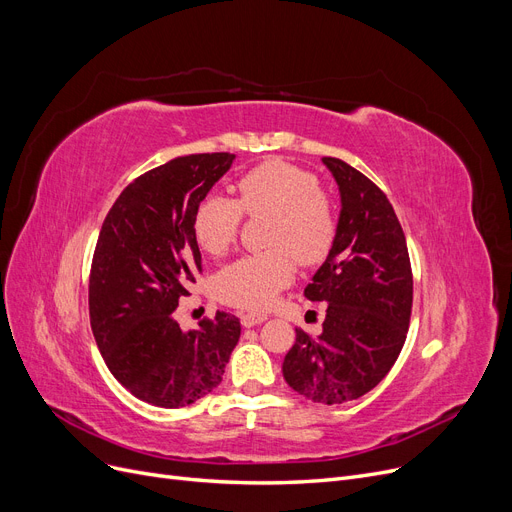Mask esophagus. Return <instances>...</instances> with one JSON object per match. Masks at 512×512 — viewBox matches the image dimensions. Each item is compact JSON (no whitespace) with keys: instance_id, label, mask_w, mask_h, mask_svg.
Returning <instances> with one entry per match:
<instances>
[{"instance_id":"esophagus-1","label":"esophagus","mask_w":512,"mask_h":512,"mask_svg":"<svg viewBox=\"0 0 512 512\" xmlns=\"http://www.w3.org/2000/svg\"><path fill=\"white\" fill-rule=\"evenodd\" d=\"M266 321V314H260V312H243L241 314V325L243 327H254V325H260Z\"/></svg>"}]
</instances>
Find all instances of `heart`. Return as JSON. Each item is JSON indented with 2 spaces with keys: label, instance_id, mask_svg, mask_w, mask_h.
<instances>
[{
  "label": "heart",
  "instance_id": "obj_1",
  "mask_svg": "<svg viewBox=\"0 0 512 512\" xmlns=\"http://www.w3.org/2000/svg\"><path fill=\"white\" fill-rule=\"evenodd\" d=\"M235 193V200L218 193L202 198L193 212V235L204 252L221 256L237 239L243 214L271 218L266 246L273 250L227 264L214 283L221 300L264 310L294 281V256L306 266L327 258L337 233V208L310 170L285 160L250 168L235 181Z\"/></svg>",
  "mask_w": 512,
  "mask_h": 512
}]
</instances>
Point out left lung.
I'll return each mask as SVG.
<instances>
[{"label": "left lung", "mask_w": 512, "mask_h": 512, "mask_svg": "<svg viewBox=\"0 0 512 512\" xmlns=\"http://www.w3.org/2000/svg\"><path fill=\"white\" fill-rule=\"evenodd\" d=\"M323 162L339 185L342 212L304 296L327 302V314L319 337L296 329L283 377L312 402L342 404L371 392L398 360L410 325L412 269L385 193L344 160Z\"/></svg>", "instance_id": "left-lung-1"}]
</instances>
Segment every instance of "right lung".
Segmentation results:
<instances>
[{"label":"right lung","mask_w":512,"mask_h":512,"mask_svg":"<svg viewBox=\"0 0 512 512\" xmlns=\"http://www.w3.org/2000/svg\"><path fill=\"white\" fill-rule=\"evenodd\" d=\"M235 154H189L129 183L106 214L89 275V319L110 373L160 408H181L223 381L239 319L218 310L181 331L175 308L202 273L193 212Z\"/></svg>","instance_id":"obj_1"}]
</instances>
